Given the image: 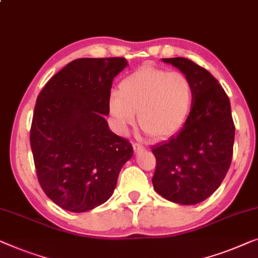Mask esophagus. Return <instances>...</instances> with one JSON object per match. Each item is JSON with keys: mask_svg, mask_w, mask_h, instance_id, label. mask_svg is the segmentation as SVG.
<instances>
[{"mask_svg": "<svg viewBox=\"0 0 258 258\" xmlns=\"http://www.w3.org/2000/svg\"><path fill=\"white\" fill-rule=\"evenodd\" d=\"M133 148H134V151H135V152H140V151H142L144 149L143 145H141V144H138V143H134L133 144Z\"/></svg>", "mask_w": 258, "mask_h": 258, "instance_id": "obj_1", "label": "esophagus"}]
</instances>
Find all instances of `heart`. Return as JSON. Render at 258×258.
<instances>
[{
  "mask_svg": "<svg viewBox=\"0 0 258 258\" xmlns=\"http://www.w3.org/2000/svg\"><path fill=\"white\" fill-rule=\"evenodd\" d=\"M192 101L193 88L185 74L144 65L121 81L120 93H111L108 108L122 132L134 124L137 114L145 133L165 141L182 128Z\"/></svg>",
  "mask_w": 258,
  "mask_h": 258,
  "instance_id": "obj_1",
  "label": "heart"
}]
</instances>
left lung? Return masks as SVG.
<instances>
[{
	"label": "left lung",
	"instance_id": "1",
	"mask_svg": "<svg viewBox=\"0 0 258 258\" xmlns=\"http://www.w3.org/2000/svg\"><path fill=\"white\" fill-rule=\"evenodd\" d=\"M188 78L193 101L177 135L156 144L155 191L179 205L199 204L214 193L231 163L235 125L221 85L204 67L186 58H164Z\"/></svg>",
	"mask_w": 258,
	"mask_h": 258
}]
</instances>
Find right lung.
Masks as SVG:
<instances>
[{
	"mask_svg": "<svg viewBox=\"0 0 258 258\" xmlns=\"http://www.w3.org/2000/svg\"><path fill=\"white\" fill-rule=\"evenodd\" d=\"M124 58H80L51 78L33 111L30 144L43 191L59 207L83 213L106 203L134 150L103 115Z\"/></svg>",
	"mask_w": 258,
	"mask_h": 258,
	"instance_id": "add662e5",
	"label": "right lung"
}]
</instances>
